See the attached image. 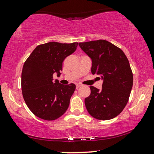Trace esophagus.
I'll return each instance as SVG.
<instances>
[{
	"instance_id": "esophagus-1",
	"label": "esophagus",
	"mask_w": 154,
	"mask_h": 154,
	"mask_svg": "<svg viewBox=\"0 0 154 154\" xmlns=\"http://www.w3.org/2000/svg\"><path fill=\"white\" fill-rule=\"evenodd\" d=\"M81 86H82V85H81V84H77V85H76V88L78 89V88H80Z\"/></svg>"
}]
</instances>
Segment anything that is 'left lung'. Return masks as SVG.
Wrapping results in <instances>:
<instances>
[{
    "instance_id": "1",
    "label": "left lung",
    "mask_w": 154,
    "mask_h": 154,
    "mask_svg": "<svg viewBox=\"0 0 154 154\" xmlns=\"http://www.w3.org/2000/svg\"><path fill=\"white\" fill-rule=\"evenodd\" d=\"M79 46L92 59V75L103 80L101 90L90 87L91 93L85 100L87 110L96 119H112L123 111L132 90L128 59L120 48L106 40L82 42Z\"/></svg>"
}]
</instances>
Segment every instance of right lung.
<instances>
[{
	"label": "right lung",
	"mask_w": 154,
	"mask_h": 154,
	"mask_svg": "<svg viewBox=\"0 0 154 154\" xmlns=\"http://www.w3.org/2000/svg\"><path fill=\"white\" fill-rule=\"evenodd\" d=\"M78 43L51 42L37 46L24 63L21 90L26 104L38 118L54 120L62 116L69 105L75 84L53 82V75L60 76L62 62L77 49Z\"/></svg>",
	"instance_id": "1"
}]
</instances>
